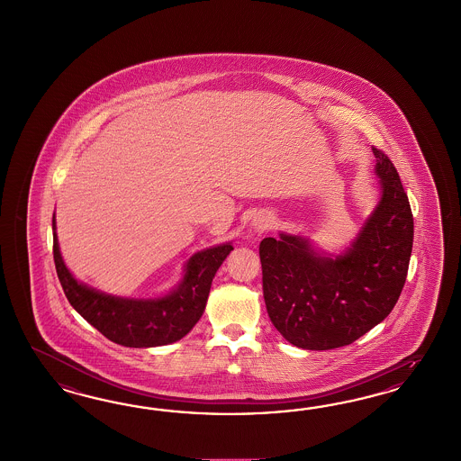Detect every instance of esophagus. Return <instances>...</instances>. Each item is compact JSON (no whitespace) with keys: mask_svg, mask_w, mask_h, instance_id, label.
Masks as SVG:
<instances>
[{"mask_svg":"<svg viewBox=\"0 0 461 461\" xmlns=\"http://www.w3.org/2000/svg\"><path fill=\"white\" fill-rule=\"evenodd\" d=\"M268 223H270V221H268L267 218H255L251 226H253L255 233H264L267 228H268Z\"/></svg>","mask_w":461,"mask_h":461,"instance_id":"34e87169","label":"esophagus"}]
</instances>
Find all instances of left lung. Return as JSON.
I'll use <instances>...</instances> for the list:
<instances>
[{
  "label": "left lung",
  "mask_w": 461,
  "mask_h": 461,
  "mask_svg": "<svg viewBox=\"0 0 461 461\" xmlns=\"http://www.w3.org/2000/svg\"><path fill=\"white\" fill-rule=\"evenodd\" d=\"M372 150L382 197L348 251L321 257L304 238L284 233L260 241L267 312L294 347H347L384 321L402 293L414 218L397 168Z\"/></svg>",
  "instance_id": "1"
}]
</instances>
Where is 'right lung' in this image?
<instances>
[{
	"label": "right lung",
	"mask_w": 461,
	"mask_h": 461,
	"mask_svg": "<svg viewBox=\"0 0 461 461\" xmlns=\"http://www.w3.org/2000/svg\"><path fill=\"white\" fill-rule=\"evenodd\" d=\"M233 247L230 243L199 251L189 258L181 285L160 299H123L98 293L70 276L59 251L54 220L57 277L70 303L101 335L130 348L168 345L187 335L204 312L211 282Z\"/></svg>",
	"instance_id": "obj_1"
}]
</instances>
